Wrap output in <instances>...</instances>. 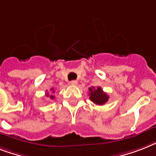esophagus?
I'll use <instances>...</instances> for the list:
<instances>
[{
  "label": "esophagus",
  "mask_w": 156,
  "mask_h": 156,
  "mask_svg": "<svg viewBox=\"0 0 156 156\" xmlns=\"http://www.w3.org/2000/svg\"><path fill=\"white\" fill-rule=\"evenodd\" d=\"M70 84L71 85H77V84H78V82L76 80H73L70 82Z\"/></svg>",
  "instance_id": "1"
}]
</instances>
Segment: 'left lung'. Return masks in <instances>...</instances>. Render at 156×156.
Listing matches in <instances>:
<instances>
[{
	"label": "left lung",
	"mask_w": 156,
	"mask_h": 156,
	"mask_svg": "<svg viewBox=\"0 0 156 156\" xmlns=\"http://www.w3.org/2000/svg\"><path fill=\"white\" fill-rule=\"evenodd\" d=\"M89 95H90V100L93 103L98 105H104L105 103L108 102L109 97L106 93L103 91V89L100 87L95 88L94 87L89 88Z\"/></svg>",
	"instance_id": "obj_1"
}]
</instances>
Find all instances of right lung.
<instances>
[{
    "label": "right lung",
    "mask_w": 156,
    "mask_h": 156,
    "mask_svg": "<svg viewBox=\"0 0 156 156\" xmlns=\"http://www.w3.org/2000/svg\"><path fill=\"white\" fill-rule=\"evenodd\" d=\"M51 90H52V93H54V90H53V88H52V89H51ZM46 96H47V97H49L50 99H52V100H53L54 98V95H49V94H46Z\"/></svg>",
    "instance_id": "right-lung-1"
}]
</instances>
